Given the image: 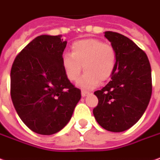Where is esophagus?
Masks as SVG:
<instances>
[{
  "mask_svg": "<svg viewBox=\"0 0 160 160\" xmlns=\"http://www.w3.org/2000/svg\"><path fill=\"white\" fill-rule=\"evenodd\" d=\"M81 94H82V97H85V96H87L88 94H89V92H84V91H82Z\"/></svg>",
  "mask_w": 160,
  "mask_h": 160,
  "instance_id": "34e87169",
  "label": "esophagus"
}]
</instances>
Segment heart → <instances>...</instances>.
Wrapping results in <instances>:
<instances>
[{
	"label": "heart",
	"mask_w": 160,
	"mask_h": 160,
	"mask_svg": "<svg viewBox=\"0 0 160 160\" xmlns=\"http://www.w3.org/2000/svg\"><path fill=\"white\" fill-rule=\"evenodd\" d=\"M116 63L115 48L97 38L75 41L71 46V53H65L62 58L63 71L71 82L78 80L83 67L85 73L78 82L82 90H92L100 81L111 78Z\"/></svg>",
	"instance_id": "1"
}]
</instances>
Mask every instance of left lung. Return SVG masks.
Listing matches in <instances>:
<instances>
[{
  "mask_svg": "<svg viewBox=\"0 0 160 160\" xmlns=\"http://www.w3.org/2000/svg\"><path fill=\"white\" fill-rule=\"evenodd\" d=\"M105 37L117 52L111 81L94 94L93 109L98 123L112 132H122L139 121L147 108L152 92V69L146 53L120 33L106 32Z\"/></svg>",
  "mask_w": 160,
  "mask_h": 160,
  "instance_id": "8db88e82",
  "label": "left lung"
}]
</instances>
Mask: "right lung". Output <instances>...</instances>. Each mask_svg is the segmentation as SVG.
I'll return each instance as SVG.
<instances>
[{
  "label": "right lung",
  "instance_id": "1",
  "mask_svg": "<svg viewBox=\"0 0 160 160\" xmlns=\"http://www.w3.org/2000/svg\"><path fill=\"white\" fill-rule=\"evenodd\" d=\"M66 45L61 35H40L18 53L11 68L14 108L22 122L40 135L62 130L81 98L62 66Z\"/></svg>",
  "mask_w": 160,
  "mask_h": 160
}]
</instances>
